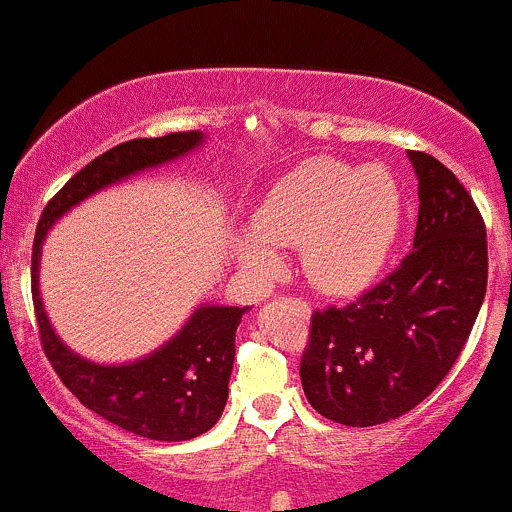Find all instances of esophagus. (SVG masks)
Wrapping results in <instances>:
<instances>
[{
  "label": "esophagus",
  "mask_w": 512,
  "mask_h": 512,
  "mask_svg": "<svg viewBox=\"0 0 512 512\" xmlns=\"http://www.w3.org/2000/svg\"><path fill=\"white\" fill-rule=\"evenodd\" d=\"M296 303H301V306H303V308H308V306H306V303H303V301H296Z\"/></svg>",
  "instance_id": "34e87169"
}]
</instances>
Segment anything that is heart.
I'll return each mask as SVG.
<instances>
[{"label": "heart", "instance_id": "heart-1", "mask_svg": "<svg viewBox=\"0 0 512 512\" xmlns=\"http://www.w3.org/2000/svg\"><path fill=\"white\" fill-rule=\"evenodd\" d=\"M401 186L386 166L308 159L288 171L251 214V234L234 239L246 273L268 281L281 268L273 249H296L308 281L348 296L376 278L396 244Z\"/></svg>", "mask_w": 512, "mask_h": 512}]
</instances>
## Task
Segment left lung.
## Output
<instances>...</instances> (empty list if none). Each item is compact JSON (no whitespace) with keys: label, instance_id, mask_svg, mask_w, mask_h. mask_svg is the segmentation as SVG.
Segmentation results:
<instances>
[{"label":"left lung","instance_id":"left-lung-1","mask_svg":"<svg viewBox=\"0 0 512 512\" xmlns=\"http://www.w3.org/2000/svg\"><path fill=\"white\" fill-rule=\"evenodd\" d=\"M418 176L413 251L348 306L313 311L301 356L308 403L353 428L396 421L458 361L488 286L485 221L458 176L408 151Z\"/></svg>","mask_w":512,"mask_h":512}]
</instances>
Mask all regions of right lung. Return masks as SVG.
<instances>
[{
  "instance_id": "obj_1",
  "label": "right lung",
  "mask_w": 512,
  "mask_h": 512,
  "mask_svg": "<svg viewBox=\"0 0 512 512\" xmlns=\"http://www.w3.org/2000/svg\"><path fill=\"white\" fill-rule=\"evenodd\" d=\"M199 131L131 139L104 151L72 176L44 206L32 249V301L39 341L64 386L96 416L149 440H191L221 418L234 368L236 328L249 306H201L169 343L126 366H99L57 338L39 298V254L49 226L104 186L201 144Z\"/></svg>"
}]
</instances>
